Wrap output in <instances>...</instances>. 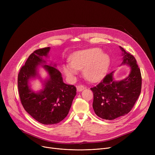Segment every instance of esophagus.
I'll list each match as a JSON object with an SVG mask.
<instances>
[{
  "instance_id": "34e87169",
  "label": "esophagus",
  "mask_w": 155,
  "mask_h": 155,
  "mask_svg": "<svg viewBox=\"0 0 155 155\" xmlns=\"http://www.w3.org/2000/svg\"><path fill=\"white\" fill-rule=\"evenodd\" d=\"M85 88V87L84 85H79L77 86V91L78 92L82 91L83 90H84Z\"/></svg>"
}]
</instances>
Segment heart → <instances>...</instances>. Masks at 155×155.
Returning <instances> with one entry per match:
<instances>
[{
    "instance_id": "obj_1",
    "label": "heart",
    "mask_w": 155,
    "mask_h": 155,
    "mask_svg": "<svg viewBox=\"0 0 155 155\" xmlns=\"http://www.w3.org/2000/svg\"><path fill=\"white\" fill-rule=\"evenodd\" d=\"M69 61L70 64L63 65L67 76L72 78L77 74V70H83L84 75L87 80L96 82L106 75L110 59L100 48H91L74 53L70 57Z\"/></svg>"
}]
</instances>
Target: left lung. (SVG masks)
<instances>
[{
	"label": "left lung",
	"mask_w": 155,
	"mask_h": 155,
	"mask_svg": "<svg viewBox=\"0 0 155 155\" xmlns=\"http://www.w3.org/2000/svg\"><path fill=\"white\" fill-rule=\"evenodd\" d=\"M120 48L124 55L122 63L127 64L131 67L129 76L117 82L114 80V71H112L98 85L91 88L94 93V112L97 116L105 120H113L127 114L141 94L142 78L136 60L123 48L120 46Z\"/></svg>",
	"instance_id": "1"
}]
</instances>
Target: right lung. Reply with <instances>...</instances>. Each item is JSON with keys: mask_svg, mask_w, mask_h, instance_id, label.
Returning a JSON list of instances; mask_svg holds the SVG:
<instances>
[{"mask_svg": "<svg viewBox=\"0 0 155 155\" xmlns=\"http://www.w3.org/2000/svg\"><path fill=\"white\" fill-rule=\"evenodd\" d=\"M50 50V47H46L31 53L21 67L18 78V91L24 109L32 117L46 125L57 124L67 117L77 94L76 87L64 84L60 71L48 64L43 66L50 75L43 90L35 93L29 88V80L37 75V67L46 62L43 58L48 56Z\"/></svg>", "mask_w": 155, "mask_h": 155, "instance_id": "obj_1", "label": "right lung"}]
</instances>
